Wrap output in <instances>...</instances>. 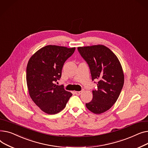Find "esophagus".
Listing matches in <instances>:
<instances>
[{
	"instance_id": "esophagus-1",
	"label": "esophagus",
	"mask_w": 148,
	"mask_h": 148,
	"mask_svg": "<svg viewBox=\"0 0 148 148\" xmlns=\"http://www.w3.org/2000/svg\"><path fill=\"white\" fill-rule=\"evenodd\" d=\"M75 94L76 95H79L81 93H82V91H75Z\"/></svg>"
}]
</instances>
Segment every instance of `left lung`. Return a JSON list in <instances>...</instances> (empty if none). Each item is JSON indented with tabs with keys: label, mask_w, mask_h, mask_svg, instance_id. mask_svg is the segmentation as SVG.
<instances>
[{
	"label": "left lung",
	"mask_w": 148,
	"mask_h": 148,
	"mask_svg": "<svg viewBox=\"0 0 148 148\" xmlns=\"http://www.w3.org/2000/svg\"><path fill=\"white\" fill-rule=\"evenodd\" d=\"M77 50L88 64L92 81H99L97 88L92 91L93 98L86 107L100 114L109 110L119 96L124 82L122 66L115 54L104 45L78 47Z\"/></svg>",
	"instance_id": "8db88e82"
}]
</instances>
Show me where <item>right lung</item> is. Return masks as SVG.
<instances>
[{
	"label": "right lung",
	"mask_w": 148,
	"mask_h": 148,
	"mask_svg": "<svg viewBox=\"0 0 148 148\" xmlns=\"http://www.w3.org/2000/svg\"><path fill=\"white\" fill-rule=\"evenodd\" d=\"M75 48L47 45L30 58L26 69V80L31 99L46 114H56L62 110L72 95L63 85L56 84L62 76L66 61Z\"/></svg>",
	"instance_id": "1"
}]
</instances>
